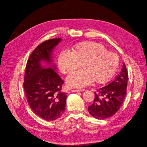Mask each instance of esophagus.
I'll list each match as a JSON object with an SVG mask.
<instances>
[{"label": "esophagus", "mask_w": 147, "mask_h": 147, "mask_svg": "<svg viewBox=\"0 0 147 147\" xmlns=\"http://www.w3.org/2000/svg\"><path fill=\"white\" fill-rule=\"evenodd\" d=\"M74 92H83L84 91V89H74L72 90Z\"/></svg>", "instance_id": "34e87169"}]
</instances>
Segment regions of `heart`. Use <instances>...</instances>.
I'll use <instances>...</instances> for the list:
<instances>
[{
	"label": "heart",
	"mask_w": 147,
	"mask_h": 147,
	"mask_svg": "<svg viewBox=\"0 0 147 147\" xmlns=\"http://www.w3.org/2000/svg\"><path fill=\"white\" fill-rule=\"evenodd\" d=\"M82 69L71 74L67 79L70 87H83L92 81L103 84L109 81L119 67V57L108 51L102 45L86 41L76 45L72 52L62 51L58 60L60 71L69 74L80 67Z\"/></svg>",
	"instance_id": "heart-1"
}]
</instances>
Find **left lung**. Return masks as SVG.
Returning <instances> with one entry per match:
<instances>
[{
    "label": "left lung",
    "mask_w": 147,
    "mask_h": 147,
    "mask_svg": "<svg viewBox=\"0 0 147 147\" xmlns=\"http://www.w3.org/2000/svg\"><path fill=\"white\" fill-rule=\"evenodd\" d=\"M128 73L125 63L119 75L106 86L94 92L95 98L88 107L95 118L105 119L113 116L122 106L126 95Z\"/></svg>",
    "instance_id": "left-lung-1"
}]
</instances>
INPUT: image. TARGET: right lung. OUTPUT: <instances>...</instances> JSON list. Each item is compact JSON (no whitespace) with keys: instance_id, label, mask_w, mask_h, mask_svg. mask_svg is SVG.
Segmentation results:
<instances>
[{"instance_id":"obj_1","label":"right lung","mask_w":147,"mask_h":147,"mask_svg":"<svg viewBox=\"0 0 147 147\" xmlns=\"http://www.w3.org/2000/svg\"><path fill=\"white\" fill-rule=\"evenodd\" d=\"M61 40L49 39L38 45L29 55L24 75V89L29 107L47 121L56 120L63 115L67 96L61 92L64 82L53 69L55 67L45 69L40 61L51 63V51Z\"/></svg>"}]
</instances>
